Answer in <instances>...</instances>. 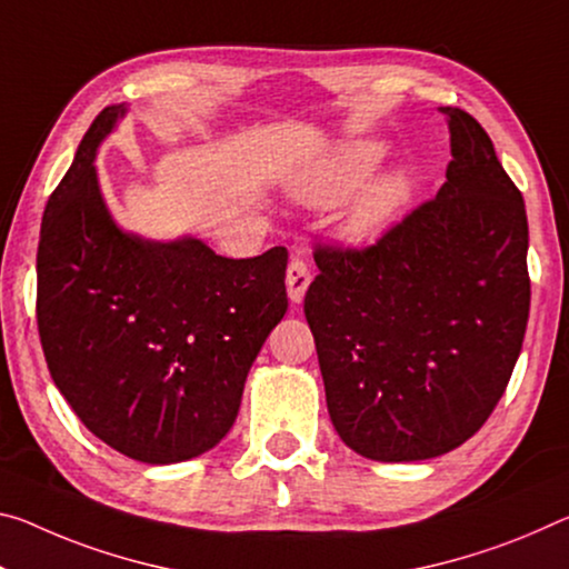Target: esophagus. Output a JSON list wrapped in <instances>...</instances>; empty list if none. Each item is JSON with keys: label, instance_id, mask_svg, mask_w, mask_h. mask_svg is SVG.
Here are the masks:
<instances>
[{"label": "esophagus", "instance_id": "obj_1", "mask_svg": "<svg viewBox=\"0 0 569 569\" xmlns=\"http://www.w3.org/2000/svg\"><path fill=\"white\" fill-rule=\"evenodd\" d=\"M311 283V270L309 263L301 256H293L291 263H288L286 270V286H288V299L293 303H301L303 301V293L306 288Z\"/></svg>", "mask_w": 569, "mask_h": 569}]
</instances>
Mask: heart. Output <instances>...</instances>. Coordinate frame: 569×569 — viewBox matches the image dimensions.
<instances>
[{
  "instance_id": "heart-1",
  "label": "heart",
  "mask_w": 569,
  "mask_h": 569,
  "mask_svg": "<svg viewBox=\"0 0 569 569\" xmlns=\"http://www.w3.org/2000/svg\"><path fill=\"white\" fill-rule=\"evenodd\" d=\"M382 147L377 141H351L345 149H339L327 164H321L313 174L301 184L299 194L309 204H337L355 192L357 187L365 184V179L372 174L375 167L382 159ZM405 179L392 174L385 177L365 189L362 197L351 207L347 218V232L357 240H367L380 236V232L392 222L398 214L400 204L405 202Z\"/></svg>"
}]
</instances>
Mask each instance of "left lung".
Segmentation results:
<instances>
[{"label":"left lung","mask_w":569,"mask_h":569,"mask_svg":"<svg viewBox=\"0 0 569 569\" xmlns=\"http://www.w3.org/2000/svg\"><path fill=\"white\" fill-rule=\"evenodd\" d=\"M448 116L446 182L377 242H317L303 299L339 438L372 461L443 456L479 432L529 319L525 200L489 133Z\"/></svg>","instance_id":"left-lung-1"}]
</instances>
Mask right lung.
Segmentation results:
<instances>
[{
    "instance_id": "obj_1",
    "label": "right lung",
    "mask_w": 569,
    "mask_h": 569,
    "mask_svg": "<svg viewBox=\"0 0 569 569\" xmlns=\"http://www.w3.org/2000/svg\"><path fill=\"white\" fill-rule=\"evenodd\" d=\"M108 106L42 214L38 329L80 422L141 463H179L228 436L260 347L288 309L286 248L222 258L202 240L149 242L116 228L96 149Z\"/></svg>"
}]
</instances>
